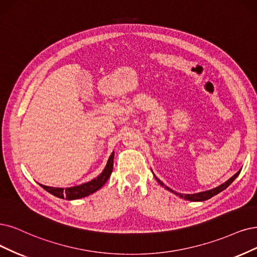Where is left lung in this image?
Segmentation results:
<instances>
[{
	"label": "left lung",
	"instance_id": "left-lung-1",
	"mask_svg": "<svg viewBox=\"0 0 257 257\" xmlns=\"http://www.w3.org/2000/svg\"><path fill=\"white\" fill-rule=\"evenodd\" d=\"M240 170H241V168H240V169L238 170V172H237L233 177H231L229 180H227V181H225L224 183H222L221 185L217 186V187H215V188L208 189V191H205V192L197 193V194H184V195L176 193L175 191H173L172 188H169L168 186H166L162 181H161L160 179H158L154 173H153V174H154V176H155V178H156L157 181L160 183V185H161V186H163L164 188H166L167 191L174 193L175 195L179 196L180 198H183V199H185V200H188V201H196V202H197V201H204V200H207V199H210V198H212V197L216 196L217 194H219V193H221L222 191H224V189H225L227 186H229V185L234 181V180H235L237 177H238V175L240 174Z\"/></svg>",
	"mask_w": 257,
	"mask_h": 257
}]
</instances>
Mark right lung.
Masks as SVG:
<instances>
[{
	"label": "right lung",
	"instance_id": "1",
	"mask_svg": "<svg viewBox=\"0 0 257 257\" xmlns=\"http://www.w3.org/2000/svg\"><path fill=\"white\" fill-rule=\"evenodd\" d=\"M113 159H114V151L111 154L110 158L108 159V162L106 167L103 168L101 174L94 178L93 180L89 182L82 183L77 186H72V187H52V186H45L40 184L41 187H43L46 192L50 194L58 197L60 199H66V200H76V199H80L88 197L92 195L93 193L97 192L100 189L106 182L108 181L109 177L111 176V173L113 170Z\"/></svg>",
	"mask_w": 257,
	"mask_h": 257
}]
</instances>
